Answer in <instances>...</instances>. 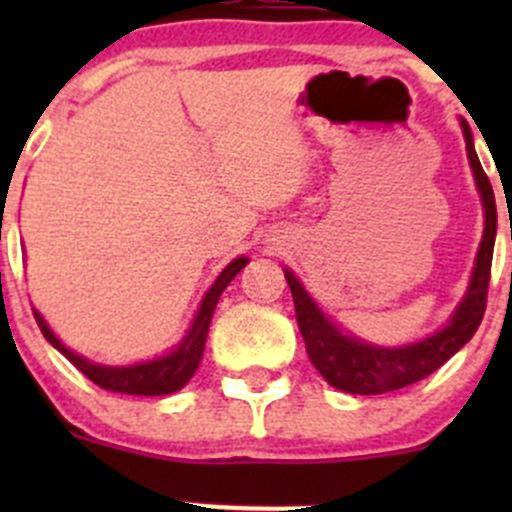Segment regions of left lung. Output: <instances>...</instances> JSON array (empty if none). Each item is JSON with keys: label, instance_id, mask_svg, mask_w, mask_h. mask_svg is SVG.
<instances>
[{"label": "left lung", "instance_id": "8db88e82", "mask_svg": "<svg viewBox=\"0 0 512 512\" xmlns=\"http://www.w3.org/2000/svg\"><path fill=\"white\" fill-rule=\"evenodd\" d=\"M466 133V151L471 158L473 175L483 198L485 208V232L483 242L476 257V270H473L471 287H468L466 299L453 314L451 324L433 337L423 342L411 344L401 349H381L371 344L356 342L339 332L329 319L319 312L317 304L312 302L304 287L299 285L297 277L285 270L287 285L292 289L294 312H297L299 332H302L304 344H307L309 361L314 369L339 391L347 394H386V391L404 389V386L416 384L426 379L436 369H441L458 349L480 327V319L485 314V302H488V285H490V265H493V245H495V227H498V210H495V195L490 188V180L485 175L483 165L473 148V136L468 123H463Z\"/></svg>", "mask_w": 512, "mask_h": 512}]
</instances>
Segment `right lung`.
Wrapping results in <instances>:
<instances>
[{
	"mask_svg": "<svg viewBox=\"0 0 512 512\" xmlns=\"http://www.w3.org/2000/svg\"><path fill=\"white\" fill-rule=\"evenodd\" d=\"M247 265V257H237L235 262L225 267L220 272V277L215 280V285L208 289V294L203 297V304H200L198 314H195V322L190 327L188 337L183 339L175 352H170L168 356L156 361H146V364H136V366H98L86 361L84 356L69 352L59 339L54 337L49 327H46L44 317L34 309V319L39 324L41 334L46 337V342H51V347L59 349L86 379L94 381L96 386L106 391H116V394H131V396H163V394H173V391L183 389L190 379H193L195 369H198L200 359H203V349H205V339H208V327L210 319H213L215 304H218L220 294L223 289L230 285L232 277Z\"/></svg>",
	"mask_w": 512,
	"mask_h": 512,
	"instance_id": "1",
	"label": "right lung"
}]
</instances>
